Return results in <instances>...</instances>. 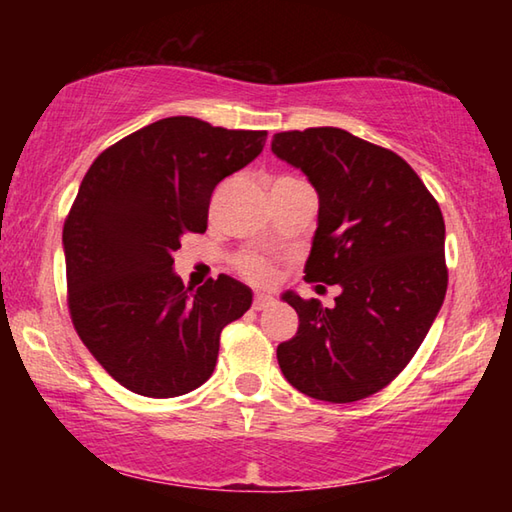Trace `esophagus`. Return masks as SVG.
Listing matches in <instances>:
<instances>
[{
    "label": "esophagus",
    "mask_w": 512,
    "mask_h": 512,
    "mask_svg": "<svg viewBox=\"0 0 512 512\" xmlns=\"http://www.w3.org/2000/svg\"><path fill=\"white\" fill-rule=\"evenodd\" d=\"M273 298L271 296H264V293H255V298H253V309L255 311H262V309H268L273 305Z\"/></svg>",
    "instance_id": "esophagus-1"
}]
</instances>
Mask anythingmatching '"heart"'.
I'll return each mask as SVG.
<instances>
[{"label": "heart", "mask_w": 512, "mask_h": 512, "mask_svg": "<svg viewBox=\"0 0 512 512\" xmlns=\"http://www.w3.org/2000/svg\"><path fill=\"white\" fill-rule=\"evenodd\" d=\"M237 273L253 284H273L277 277V266L271 257L262 253H241L235 259Z\"/></svg>", "instance_id": "1"}]
</instances>
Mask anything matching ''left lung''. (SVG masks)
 I'll list each match as a JSON object with an SVG mask.
<instances>
[{
	"label": "left lung",
	"mask_w": 512,
	"mask_h": 512,
	"mask_svg": "<svg viewBox=\"0 0 512 512\" xmlns=\"http://www.w3.org/2000/svg\"><path fill=\"white\" fill-rule=\"evenodd\" d=\"M271 149L318 192L305 280L341 287L332 309L284 293L300 325L277 363L314 400H363L409 366L443 307V212L409 162L341 128L275 133Z\"/></svg>",
	"instance_id": "1"
}]
</instances>
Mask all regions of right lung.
Masks as SVG:
<instances>
[{
	"mask_svg": "<svg viewBox=\"0 0 512 512\" xmlns=\"http://www.w3.org/2000/svg\"><path fill=\"white\" fill-rule=\"evenodd\" d=\"M266 131L167 117L108 146L85 173L63 225L67 307L103 370L137 395L178 397L205 384L223 327L253 293L228 275L192 293L173 253L207 230L214 187L264 149Z\"/></svg>",
	"mask_w": 512,
	"mask_h": 512,
	"instance_id": "add662e5",
	"label": "right lung"
}]
</instances>
